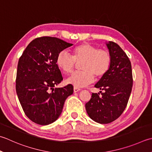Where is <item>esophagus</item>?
I'll return each mask as SVG.
<instances>
[{
  "label": "esophagus",
  "mask_w": 152,
  "mask_h": 152,
  "mask_svg": "<svg viewBox=\"0 0 152 152\" xmlns=\"http://www.w3.org/2000/svg\"><path fill=\"white\" fill-rule=\"evenodd\" d=\"M80 90V88H76V87H74V92H78Z\"/></svg>",
  "instance_id": "esophagus-1"
}]
</instances>
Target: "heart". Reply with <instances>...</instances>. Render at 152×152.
Masks as SVG:
<instances>
[{"mask_svg":"<svg viewBox=\"0 0 152 152\" xmlns=\"http://www.w3.org/2000/svg\"><path fill=\"white\" fill-rule=\"evenodd\" d=\"M71 55L66 50L59 52L56 58L58 68L65 74L72 72L76 61H82V70L76 71L71 74L66 80L68 84L74 87L82 88L94 82V75L103 76L109 70L111 66V55L107 50L98 49L90 43H82L72 50Z\"/></svg>","mask_w":152,"mask_h":152,"instance_id":"heart-1","label":"heart"}]
</instances>
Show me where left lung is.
I'll return each instance as SVG.
<instances>
[{
    "label": "left lung",
    "mask_w": 152,
    "mask_h": 152,
    "mask_svg": "<svg viewBox=\"0 0 152 152\" xmlns=\"http://www.w3.org/2000/svg\"><path fill=\"white\" fill-rule=\"evenodd\" d=\"M111 62L109 70L95 85L103 90L91 95L86 103L87 113L92 120L108 124L120 117L125 109L132 91L131 63L126 54L115 42L107 43Z\"/></svg>",
    "instance_id": "1"
}]
</instances>
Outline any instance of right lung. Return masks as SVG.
I'll return each mask as SVG.
<instances>
[{
    "label": "right lung",
    "mask_w": 152,
    "mask_h": 152,
    "mask_svg": "<svg viewBox=\"0 0 152 152\" xmlns=\"http://www.w3.org/2000/svg\"><path fill=\"white\" fill-rule=\"evenodd\" d=\"M73 44L53 37L35 39L26 47L18 64L16 90L26 115L34 123L47 125L61 115L73 86L55 88L63 80L56 58Z\"/></svg>",
    "instance_id": "right-lung-1"
}]
</instances>
